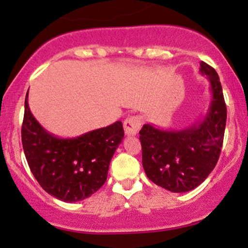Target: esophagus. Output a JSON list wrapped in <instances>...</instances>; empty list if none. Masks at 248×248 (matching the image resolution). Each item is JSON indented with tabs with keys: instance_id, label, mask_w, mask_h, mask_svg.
I'll return each instance as SVG.
<instances>
[{
	"instance_id": "obj_1",
	"label": "esophagus",
	"mask_w": 248,
	"mask_h": 248,
	"mask_svg": "<svg viewBox=\"0 0 248 248\" xmlns=\"http://www.w3.org/2000/svg\"><path fill=\"white\" fill-rule=\"evenodd\" d=\"M141 122L142 119L139 115L127 117L126 121L124 122V128L126 135H128V137L129 135H137L138 132H139L140 126H141Z\"/></svg>"
}]
</instances>
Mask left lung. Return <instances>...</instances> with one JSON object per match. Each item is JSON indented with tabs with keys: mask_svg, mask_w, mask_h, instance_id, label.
<instances>
[{
	"mask_svg": "<svg viewBox=\"0 0 248 248\" xmlns=\"http://www.w3.org/2000/svg\"><path fill=\"white\" fill-rule=\"evenodd\" d=\"M200 72L208 76L212 101L202 121L179 131L142 126L140 142L146 176L172 192H186L199 186L214 170L225 135L227 108L220 78L210 65L201 62Z\"/></svg>",
	"mask_w": 248,
	"mask_h": 248,
	"instance_id": "obj_1",
	"label": "left lung"
}]
</instances>
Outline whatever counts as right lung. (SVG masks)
I'll use <instances>...</instances> for the list:
<instances>
[{
	"instance_id": "add662e5",
	"label": "right lung",
	"mask_w": 248,
	"mask_h": 248,
	"mask_svg": "<svg viewBox=\"0 0 248 248\" xmlns=\"http://www.w3.org/2000/svg\"><path fill=\"white\" fill-rule=\"evenodd\" d=\"M124 135L121 121H116L76 138L56 137L36 121L26 95L21 139L28 166L40 186L64 202L83 201L106 183Z\"/></svg>"
}]
</instances>
